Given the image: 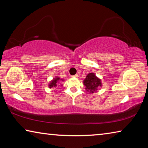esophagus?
I'll list each match as a JSON object with an SVG mask.
<instances>
[{"mask_svg":"<svg viewBox=\"0 0 148 148\" xmlns=\"http://www.w3.org/2000/svg\"><path fill=\"white\" fill-rule=\"evenodd\" d=\"M72 77H78V76H77V74H75V75H74V76H72Z\"/></svg>","mask_w":148,"mask_h":148,"instance_id":"obj_1","label":"esophagus"}]
</instances>
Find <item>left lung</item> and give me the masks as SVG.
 Segmentation results:
<instances>
[{
  "mask_svg": "<svg viewBox=\"0 0 148 148\" xmlns=\"http://www.w3.org/2000/svg\"><path fill=\"white\" fill-rule=\"evenodd\" d=\"M84 84L86 89L89 93H94L98 89L102 87L101 79L97 77L94 73H89L84 80Z\"/></svg>",
  "mask_w": 148,
  "mask_h": 148,
  "instance_id": "left-lung-1",
  "label": "left lung"
}]
</instances>
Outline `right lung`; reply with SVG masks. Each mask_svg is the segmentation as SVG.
<instances>
[{
	"label": "right lung",
	"mask_w": 148,
	"mask_h": 148,
	"mask_svg": "<svg viewBox=\"0 0 148 148\" xmlns=\"http://www.w3.org/2000/svg\"><path fill=\"white\" fill-rule=\"evenodd\" d=\"M63 79H60L59 77H56L55 78L51 80L49 84V88H55L57 86V85L59 84V82H61L63 81Z\"/></svg>",
	"instance_id": "right-lung-1"
}]
</instances>
